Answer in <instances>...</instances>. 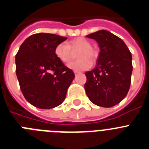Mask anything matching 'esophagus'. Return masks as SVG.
Here are the masks:
<instances>
[{"label":"esophagus","instance_id":"obj_1","mask_svg":"<svg viewBox=\"0 0 149 149\" xmlns=\"http://www.w3.org/2000/svg\"><path fill=\"white\" fill-rule=\"evenodd\" d=\"M74 74H75V75H76V74H79V73H80V72H77V71H74Z\"/></svg>","mask_w":149,"mask_h":149}]
</instances>
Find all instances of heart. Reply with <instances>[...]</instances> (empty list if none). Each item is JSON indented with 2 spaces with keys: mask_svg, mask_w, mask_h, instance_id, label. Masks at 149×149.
I'll return each mask as SVG.
<instances>
[{
  "mask_svg": "<svg viewBox=\"0 0 149 149\" xmlns=\"http://www.w3.org/2000/svg\"><path fill=\"white\" fill-rule=\"evenodd\" d=\"M79 48L77 53V57L80 58L75 61L71 62L68 65V68L76 71L86 70L93 65L91 59H94L95 53L91 48V44L89 41L82 37H77L72 39L68 44L60 43L56 46L54 54L56 58L63 63H67L71 60L72 54L71 50Z\"/></svg>",
  "mask_w": 149,
  "mask_h": 149,
  "instance_id": "b5f03b06",
  "label": "heart"
}]
</instances>
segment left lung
I'll return each instance as SVG.
<instances>
[{
  "label": "left lung",
  "instance_id": "obj_1",
  "mask_svg": "<svg viewBox=\"0 0 149 149\" xmlns=\"http://www.w3.org/2000/svg\"><path fill=\"white\" fill-rule=\"evenodd\" d=\"M98 42L100 52L95 68L86 72V95L94 104L111 107L122 101L130 89L132 55L120 38L107 30L86 36Z\"/></svg>",
  "mask_w": 149,
  "mask_h": 149
}]
</instances>
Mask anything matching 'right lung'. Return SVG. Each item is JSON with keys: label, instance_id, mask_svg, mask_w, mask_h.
<instances>
[{"label": "right lung", "instance_id": "add662e5", "mask_svg": "<svg viewBox=\"0 0 149 149\" xmlns=\"http://www.w3.org/2000/svg\"><path fill=\"white\" fill-rule=\"evenodd\" d=\"M66 39L56 34H33L24 40L15 55L22 93L36 107L54 108L65 100L74 74L56 58L54 50Z\"/></svg>", "mask_w": 149, "mask_h": 149}]
</instances>
